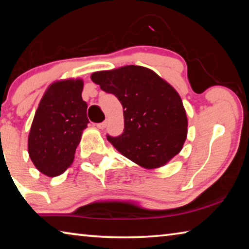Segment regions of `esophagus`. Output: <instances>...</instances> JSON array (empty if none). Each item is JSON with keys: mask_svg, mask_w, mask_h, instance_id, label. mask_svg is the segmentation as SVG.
I'll return each instance as SVG.
<instances>
[{"mask_svg": "<svg viewBox=\"0 0 249 249\" xmlns=\"http://www.w3.org/2000/svg\"><path fill=\"white\" fill-rule=\"evenodd\" d=\"M105 126H107V122H102V123H98V124H96V127L100 128V129L105 128Z\"/></svg>", "mask_w": 249, "mask_h": 249, "instance_id": "esophagus-1", "label": "esophagus"}]
</instances>
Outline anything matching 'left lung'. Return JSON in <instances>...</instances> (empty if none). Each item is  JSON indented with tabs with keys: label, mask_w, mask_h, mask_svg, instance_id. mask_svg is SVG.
Returning a JSON list of instances; mask_svg holds the SVG:
<instances>
[{
	"label": "left lung",
	"mask_w": 249,
	"mask_h": 249,
	"mask_svg": "<svg viewBox=\"0 0 249 249\" xmlns=\"http://www.w3.org/2000/svg\"><path fill=\"white\" fill-rule=\"evenodd\" d=\"M91 79L104 92L114 94L123 107V134L107 136L122 155L155 169L180 153L188 120L182 100L169 83L141 66L98 71Z\"/></svg>",
	"instance_id": "1"
}]
</instances>
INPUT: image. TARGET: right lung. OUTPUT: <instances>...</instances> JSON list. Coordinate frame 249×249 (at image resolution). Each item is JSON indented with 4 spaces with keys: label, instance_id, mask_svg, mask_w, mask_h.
<instances>
[{
    "label": "right lung",
    "instance_id": "add662e5",
    "mask_svg": "<svg viewBox=\"0 0 249 249\" xmlns=\"http://www.w3.org/2000/svg\"><path fill=\"white\" fill-rule=\"evenodd\" d=\"M82 89L80 79L54 82L36 109L28 136V154L46 176L61 175L73 161L82 130L89 123Z\"/></svg>",
    "mask_w": 249,
    "mask_h": 249
}]
</instances>
